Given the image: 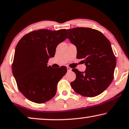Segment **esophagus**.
Wrapping results in <instances>:
<instances>
[{
  "instance_id": "1",
  "label": "esophagus",
  "mask_w": 129,
  "mask_h": 129,
  "mask_svg": "<svg viewBox=\"0 0 129 129\" xmlns=\"http://www.w3.org/2000/svg\"><path fill=\"white\" fill-rule=\"evenodd\" d=\"M67 70H68V72H70L72 70V68H70V67L67 66Z\"/></svg>"
}]
</instances>
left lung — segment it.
<instances>
[{
  "label": "left lung",
  "mask_w": 129,
  "mask_h": 129,
  "mask_svg": "<svg viewBox=\"0 0 129 129\" xmlns=\"http://www.w3.org/2000/svg\"><path fill=\"white\" fill-rule=\"evenodd\" d=\"M69 39L77 48V58L85 63L84 72L73 69L76 78L71 83L81 95L94 97L103 92L113 79L116 64L111 43L101 32L90 28L67 29Z\"/></svg>",
  "instance_id": "left-lung-1"
}]
</instances>
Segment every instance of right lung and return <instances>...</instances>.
<instances>
[{"label": "right lung", "mask_w": 129, "mask_h": 129, "mask_svg": "<svg viewBox=\"0 0 129 129\" xmlns=\"http://www.w3.org/2000/svg\"><path fill=\"white\" fill-rule=\"evenodd\" d=\"M67 37L66 29H42L24 35L15 49L12 72L20 92L28 100L42 104L55 95L57 84L67 72L66 66H48L56 48Z\"/></svg>", "instance_id": "obj_1"}]
</instances>
